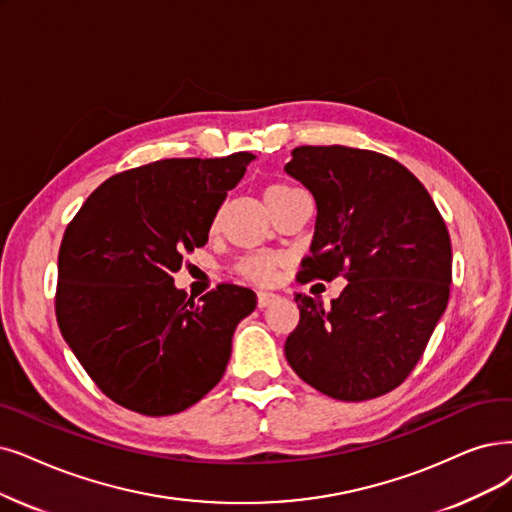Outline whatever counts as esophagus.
Here are the masks:
<instances>
[{"instance_id":"obj_1","label":"esophagus","mask_w":512,"mask_h":512,"mask_svg":"<svg viewBox=\"0 0 512 512\" xmlns=\"http://www.w3.org/2000/svg\"><path fill=\"white\" fill-rule=\"evenodd\" d=\"M279 296L273 292H258V309H267Z\"/></svg>"}]
</instances>
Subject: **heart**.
<instances>
[{
  "label": "heart",
  "mask_w": 512,
  "mask_h": 512,
  "mask_svg": "<svg viewBox=\"0 0 512 512\" xmlns=\"http://www.w3.org/2000/svg\"><path fill=\"white\" fill-rule=\"evenodd\" d=\"M298 193L300 191H296L290 185H285V182H271V185L262 189V199H264V203H267V208L273 212L281 206L283 201H288L290 197H294ZM218 222H220V214H214V218L210 222L212 233H216ZM281 264H283V258L277 254H252V256H245L243 260H239L237 271L245 279H250L260 285H267V283L275 281Z\"/></svg>",
  "instance_id": "1"
}]
</instances>
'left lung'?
<instances>
[{"instance_id":"obj_1","label":"left lung","mask_w":512,"mask_h":512,"mask_svg":"<svg viewBox=\"0 0 512 512\" xmlns=\"http://www.w3.org/2000/svg\"><path fill=\"white\" fill-rule=\"evenodd\" d=\"M317 206L304 279L349 285L332 306L296 294L285 340L292 370L319 393L365 401L397 388L445 313L452 241L435 201L399 161L351 147H298L285 166Z\"/></svg>"}]
</instances>
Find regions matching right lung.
<instances>
[{
	"label": "right lung",
	"mask_w": 512,
	"mask_h": 512,
	"mask_svg": "<svg viewBox=\"0 0 512 512\" xmlns=\"http://www.w3.org/2000/svg\"><path fill=\"white\" fill-rule=\"evenodd\" d=\"M254 159H161L115 174L65 231L60 334L100 391L132 412L178 414L227 370L235 327L256 309V294L222 283L195 302L172 275L208 243L214 214Z\"/></svg>",
	"instance_id": "1"
}]
</instances>
